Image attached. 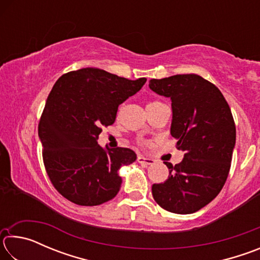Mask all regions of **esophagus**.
I'll list each match as a JSON object with an SVG mask.
<instances>
[{"instance_id": "34e87169", "label": "esophagus", "mask_w": 260, "mask_h": 260, "mask_svg": "<svg viewBox=\"0 0 260 260\" xmlns=\"http://www.w3.org/2000/svg\"><path fill=\"white\" fill-rule=\"evenodd\" d=\"M138 161L140 164H143V165H152L155 160L152 159V158H148V157H144L142 155H139L138 156Z\"/></svg>"}]
</instances>
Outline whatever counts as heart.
<instances>
[{
	"mask_svg": "<svg viewBox=\"0 0 260 260\" xmlns=\"http://www.w3.org/2000/svg\"><path fill=\"white\" fill-rule=\"evenodd\" d=\"M153 103H157V102H151V103H149L148 105H150V104H153Z\"/></svg>",
	"mask_w": 260,
	"mask_h": 260,
	"instance_id": "1",
	"label": "heart"
}]
</instances>
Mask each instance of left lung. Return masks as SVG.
Returning a JSON list of instances; mask_svg holds the SVG:
<instances>
[{
    "label": "left lung",
    "mask_w": 260,
    "mask_h": 260,
    "mask_svg": "<svg viewBox=\"0 0 260 260\" xmlns=\"http://www.w3.org/2000/svg\"><path fill=\"white\" fill-rule=\"evenodd\" d=\"M150 89L172 101L171 135L184 151L181 162L169 167L166 181L152 184L162 209L189 214L215 199L230 173L236 128L230 105L217 87L197 74L151 79Z\"/></svg>",
    "instance_id": "obj_1"
}]
</instances>
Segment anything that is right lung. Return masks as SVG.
<instances>
[{
    "instance_id": "1",
    "label": "right lung",
    "mask_w": 260,
    "mask_h": 260,
    "mask_svg": "<svg viewBox=\"0 0 260 260\" xmlns=\"http://www.w3.org/2000/svg\"><path fill=\"white\" fill-rule=\"evenodd\" d=\"M146 81L86 68L63 74L52 87L39 122V138L48 177L70 202L95 206L119 191L120 167L135 161V152L103 149L98 140L103 127L116 120L118 107Z\"/></svg>"
}]
</instances>
